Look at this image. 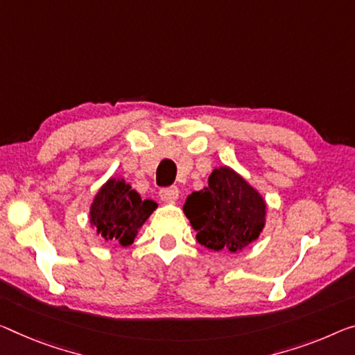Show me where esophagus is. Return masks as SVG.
Instances as JSON below:
<instances>
[{"mask_svg": "<svg viewBox=\"0 0 355 355\" xmlns=\"http://www.w3.org/2000/svg\"><path fill=\"white\" fill-rule=\"evenodd\" d=\"M160 198L165 203H173V201L178 200L179 196V189L178 187H168V189H162L160 190Z\"/></svg>", "mask_w": 355, "mask_h": 355, "instance_id": "esophagus-1", "label": "esophagus"}]
</instances>
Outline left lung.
<instances>
[{"label":"left lung","instance_id":"8db88e82","mask_svg":"<svg viewBox=\"0 0 355 355\" xmlns=\"http://www.w3.org/2000/svg\"><path fill=\"white\" fill-rule=\"evenodd\" d=\"M196 232V241L212 250L238 252L263 232L266 201L233 168H214L208 187L192 192L182 206Z\"/></svg>","mask_w":355,"mask_h":355}]
</instances>
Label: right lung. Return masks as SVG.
<instances>
[{"label": "right lung", "instance_id": "1", "mask_svg": "<svg viewBox=\"0 0 355 355\" xmlns=\"http://www.w3.org/2000/svg\"><path fill=\"white\" fill-rule=\"evenodd\" d=\"M157 208L154 200L141 198L125 179L109 178L94 196L89 219L105 241L125 248L135 241L139 228Z\"/></svg>", "mask_w": 355, "mask_h": 355}]
</instances>
